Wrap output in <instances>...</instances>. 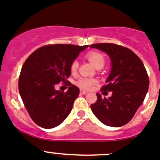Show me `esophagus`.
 Instances as JSON below:
<instances>
[{"label":"esophagus","mask_w":160,"mask_h":160,"mask_svg":"<svg viewBox=\"0 0 160 160\" xmlns=\"http://www.w3.org/2000/svg\"><path fill=\"white\" fill-rule=\"evenodd\" d=\"M80 94H82V95L87 94V93H88V91L83 90V89H80Z\"/></svg>","instance_id":"obj_1"}]
</instances>
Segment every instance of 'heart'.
<instances>
[{"label": "heart", "instance_id": "obj_1", "mask_svg": "<svg viewBox=\"0 0 160 160\" xmlns=\"http://www.w3.org/2000/svg\"><path fill=\"white\" fill-rule=\"evenodd\" d=\"M87 57L92 64L96 68L103 67L105 64V59L101 53L96 52H90L87 54ZM79 68V61L74 60L71 64L72 72L75 73ZM96 83V80L93 78H80L77 82V85L83 89H89Z\"/></svg>", "mask_w": 160, "mask_h": 160}]
</instances>
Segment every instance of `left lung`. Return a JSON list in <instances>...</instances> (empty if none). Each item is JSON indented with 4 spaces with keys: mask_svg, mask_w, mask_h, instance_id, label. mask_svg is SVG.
<instances>
[{
    "mask_svg": "<svg viewBox=\"0 0 160 160\" xmlns=\"http://www.w3.org/2000/svg\"><path fill=\"white\" fill-rule=\"evenodd\" d=\"M107 53L111 60V71L102 90L112 92L103 98L96 93L97 100L91 105L96 117L103 124L121 127L128 123L145 99L149 78L142 60L129 48L109 43L92 44Z\"/></svg>",
    "mask_w": 160,
    "mask_h": 160,
    "instance_id": "8db88e82",
    "label": "left lung"
}]
</instances>
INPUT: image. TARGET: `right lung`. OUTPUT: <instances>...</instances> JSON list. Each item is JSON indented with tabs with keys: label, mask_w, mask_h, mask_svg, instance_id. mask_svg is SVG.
<instances>
[{
	"label": "right lung",
	"mask_w": 160,
	"mask_h": 160,
	"mask_svg": "<svg viewBox=\"0 0 160 160\" xmlns=\"http://www.w3.org/2000/svg\"><path fill=\"white\" fill-rule=\"evenodd\" d=\"M88 47L46 45L33 52L23 64L18 82L20 96L30 117L41 128H56L70 114L80 89L68 81L66 93L55 86L68 81L72 62Z\"/></svg>",
	"instance_id": "add662e5"
}]
</instances>
